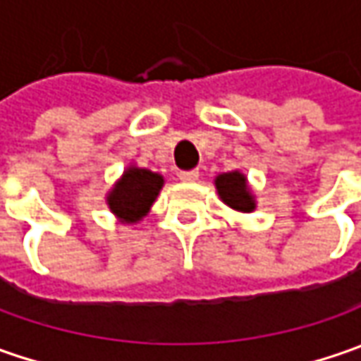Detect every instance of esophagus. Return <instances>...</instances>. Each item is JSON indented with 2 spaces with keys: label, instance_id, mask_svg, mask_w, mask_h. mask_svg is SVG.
I'll list each match as a JSON object with an SVG mask.
<instances>
[{
  "label": "esophagus",
  "instance_id": "34e87169",
  "mask_svg": "<svg viewBox=\"0 0 361 361\" xmlns=\"http://www.w3.org/2000/svg\"><path fill=\"white\" fill-rule=\"evenodd\" d=\"M178 178L183 183H195V180H199V171L197 169L195 171H183V173L178 174Z\"/></svg>",
  "mask_w": 361,
  "mask_h": 361
}]
</instances>
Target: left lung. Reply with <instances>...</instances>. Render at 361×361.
Returning a JSON list of instances; mask_svg holds the SVG:
<instances>
[{"label":"left lung","mask_w":361,"mask_h":361,"mask_svg":"<svg viewBox=\"0 0 361 361\" xmlns=\"http://www.w3.org/2000/svg\"><path fill=\"white\" fill-rule=\"evenodd\" d=\"M215 188L219 199L237 213H253L257 199L249 187V180L241 171L221 173L215 176Z\"/></svg>","instance_id":"left-lung-1"}]
</instances>
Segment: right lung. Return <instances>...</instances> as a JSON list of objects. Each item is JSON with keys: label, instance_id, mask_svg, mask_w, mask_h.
Here are the masks:
<instances>
[{"label": "right lung", "instance_id": "add662e5", "mask_svg": "<svg viewBox=\"0 0 361 361\" xmlns=\"http://www.w3.org/2000/svg\"><path fill=\"white\" fill-rule=\"evenodd\" d=\"M162 187V174L128 164L122 176L106 192V204L110 213L118 219V223L136 225L150 213V207L154 204Z\"/></svg>", "mask_w": 361, "mask_h": 361}]
</instances>
